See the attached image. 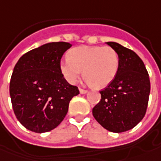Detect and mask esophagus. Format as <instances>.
Listing matches in <instances>:
<instances>
[{
    "label": "esophagus",
    "mask_w": 161,
    "mask_h": 161,
    "mask_svg": "<svg viewBox=\"0 0 161 161\" xmlns=\"http://www.w3.org/2000/svg\"><path fill=\"white\" fill-rule=\"evenodd\" d=\"M80 94H86V93H87V90L83 89V88H80Z\"/></svg>",
    "instance_id": "1"
}]
</instances>
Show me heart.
Instances as JSON below:
<instances>
[{"mask_svg": "<svg viewBox=\"0 0 161 161\" xmlns=\"http://www.w3.org/2000/svg\"><path fill=\"white\" fill-rule=\"evenodd\" d=\"M119 67V56L110 46L82 45L71 49L68 58L61 59L60 72L71 84L75 83L81 74L96 88L107 87L116 77Z\"/></svg>", "mask_w": 161, "mask_h": 161, "instance_id": "b5f03b06", "label": "heart"}]
</instances>
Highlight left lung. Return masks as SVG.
<instances>
[{
  "label": "left lung",
  "instance_id": "left-lung-1",
  "mask_svg": "<svg viewBox=\"0 0 161 161\" xmlns=\"http://www.w3.org/2000/svg\"><path fill=\"white\" fill-rule=\"evenodd\" d=\"M119 56L116 77L101 93L93 116L111 132L132 129L143 119L150 95V79L142 59L133 51L115 42H107Z\"/></svg>",
  "mask_w": 161,
  "mask_h": 161
}]
</instances>
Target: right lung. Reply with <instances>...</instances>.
Segmentation results:
<instances>
[{
  "instance_id": "obj_1",
  "label": "right lung",
  "mask_w": 161,
  "mask_h": 161,
  "mask_svg": "<svg viewBox=\"0 0 161 161\" xmlns=\"http://www.w3.org/2000/svg\"><path fill=\"white\" fill-rule=\"evenodd\" d=\"M72 46L53 42L23 54L15 64L9 84L13 110L26 128L43 133L65 118L71 99L80 94L60 72L63 54Z\"/></svg>"
}]
</instances>
